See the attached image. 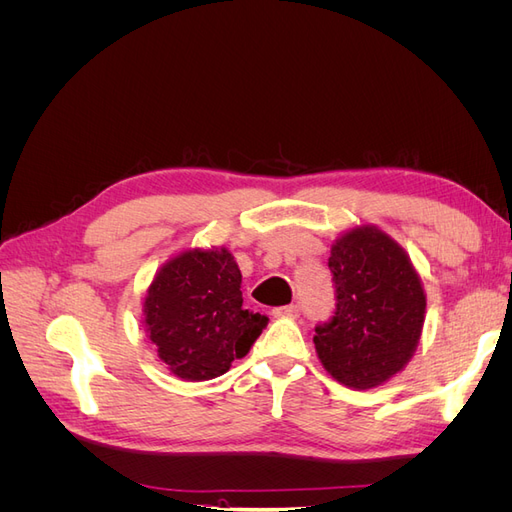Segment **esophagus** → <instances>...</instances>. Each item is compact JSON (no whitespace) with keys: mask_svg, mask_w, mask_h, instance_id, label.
<instances>
[{"mask_svg":"<svg viewBox=\"0 0 512 512\" xmlns=\"http://www.w3.org/2000/svg\"><path fill=\"white\" fill-rule=\"evenodd\" d=\"M273 316H280V318H297L299 316V305H282V307H275L273 309Z\"/></svg>","mask_w":512,"mask_h":512,"instance_id":"esophagus-1","label":"esophagus"}]
</instances>
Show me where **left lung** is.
<instances>
[{
  "label": "left lung",
  "mask_w": 512,
  "mask_h": 512,
  "mask_svg": "<svg viewBox=\"0 0 512 512\" xmlns=\"http://www.w3.org/2000/svg\"><path fill=\"white\" fill-rule=\"evenodd\" d=\"M329 269L335 314L314 344L329 374L350 389H374L412 359L425 322V290L408 254L376 226L344 232Z\"/></svg>",
  "instance_id": "obj_1"
}]
</instances>
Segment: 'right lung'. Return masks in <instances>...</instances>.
Returning a JSON list of instances; mask_svg holds the SVG:
<instances>
[{"mask_svg": "<svg viewBox=\"0 0 512 512\" xmlns=\"http://www.w3.org/2000/svg\"><path fill=\"white\" fill-rule=\"evenodd\" d=\"M143 312L160 359L190 382L226 374L269 322L243 307L241 271L226 247L170 258L153 277Z\"/></svg>", "mask_w": 512, "mask_h": 512, "instance_id": "right-lung-1", "label": "right lung"}]
</instances>
